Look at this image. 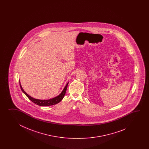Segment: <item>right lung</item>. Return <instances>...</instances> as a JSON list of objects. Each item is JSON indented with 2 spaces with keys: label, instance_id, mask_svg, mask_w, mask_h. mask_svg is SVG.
I'll return each mask as SVG.
<instances>
[{
  "label": "right lung",
  "instance_id": "add662e5",
  "mask_svg": "<svg viewBox=\"0 0 149 149\" xmlns=\"http://www.w3.org/2000/svg\"><path fill=\"white\" fill-rule=\"evenodd\" d=\"M19 86L20 88L21 89V91H22L23 93L25 94L30 100H31L32 102H33L35 104H36L40 106H42V107H45V106H50V105H53L56 104L60 102L62 100L63 98L64 95L65 94V93L67 91V87L68 85L69 84V82H68L67 85L64 87L63 91L60 94L57 96L53 97V98L48 99V100H39V99H36V98H33L30 95H29L26 92L23 90L22 88V87L21 85V82L19 81Z\"/></svg>",
  "mask_w": 149,
  "mask_h": 149
}]
</instances>
